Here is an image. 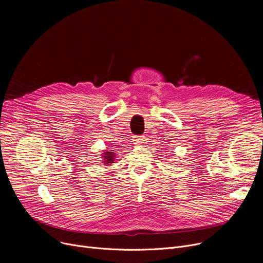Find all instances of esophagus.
I'll list each match as a JSON object with an SVG mask.
<instances>
[{
  "label": "esophagus",
  "instance_id": "esophagus-1",
  "mask_svg": "<svg viewBox=\"0 0 263 263\" xmlns=\"http://www.w3.org/2000/svg\"><path fill=\"white\" fill-rule=\"evenodd\" d=\"M134 142H135V144H137V145H141L142 143H145V142H146V139H145V137H144L143 135H136V136L134 137Z\"/></svg>",
  "mask_w": 263,
  "mask_h": 263
}]
</instances>
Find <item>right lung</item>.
<instances>
[{
  "label": "right lung",
  "instance_id": "right-lung-1",
  "mask_svg": "<svg viewBox=\"0 0 263 263\" xmlns=\"http://www.w3.org/2000/svg\"><path fill=\"white\" fill-rule=\"evenodd\" d=\"M104 159H106V163H113L112 161H114V153H109V151H106L104 155Z\"/></svg>",
  "mask_w": 263,
  "mask_h": 263
}]
</instances>
